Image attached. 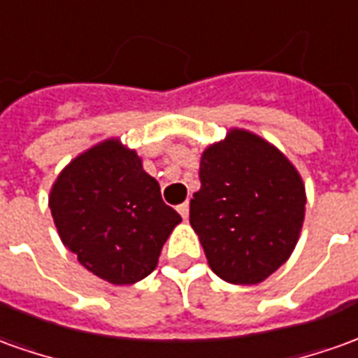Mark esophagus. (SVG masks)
I'll use <instances>...</instances> for the list:
<instances>
[{
  "mask_svg": "<svg viewBox=\"0 0 358 358\" xmlns=\"http://www.w3.org/2000/svg\"><path fill=\"white\" fill-rule=\"evenodd\" d=\"M178 213L184 217V219H187V213H189V205L187 203H180L178 205Z\"/></svg>",
  "mask_w": 358,
  "mask_h": 358,
  "instance_id": "esophagus-1",
  "label": "esophagus"
}]
</instances>
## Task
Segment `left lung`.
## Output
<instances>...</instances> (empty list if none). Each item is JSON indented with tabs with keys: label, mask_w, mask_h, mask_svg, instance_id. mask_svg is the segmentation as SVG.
<instances>
[{
	"label": "left lung",
	"mask_w": 358,
	"mask_h": 358,
	"mask_svg": "<svg viewBox=\"0 0 358 358\" xmlns=\"http://www.w3.org/2000/svg\"><path fill=\"white\" fill-rule=\"evenodd\" d=\"M199 180L189 224L209 267L227 283H262L291 257L301 236V174L266 139L231 129L203 151Z\"/></svg>",
	"instance_id": "left-lung-1"
}]
</instances>
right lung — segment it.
Segmentation results:
<instances>
[{"mask_svg":"<svg viewBox=\"0 0 358 358\" xmlns=\"http://www.w3.org/2000/svg\"><path fill=\"white\" fill-rule=\"evenodd\" d=\"M57 234L79 264L112 285L145 279L182 221L162 201L159 182L118 139H106L67 164L50 192Z\"/></svg>","mask_w":358,"mask_h":358,"instance_id":"obj_1","label":"right lung"}]
</instances>
